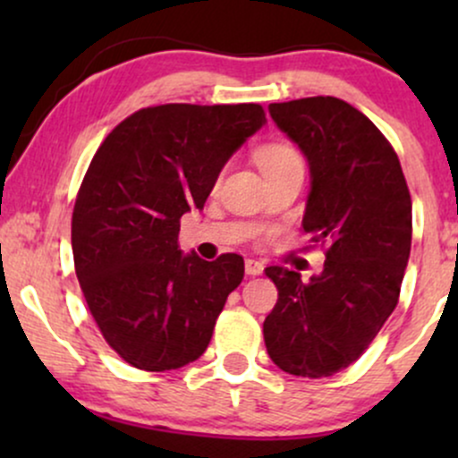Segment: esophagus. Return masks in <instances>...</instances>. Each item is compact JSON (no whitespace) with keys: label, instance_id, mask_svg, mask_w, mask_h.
Masks as SVG:
<instances>
[{"label":"esophagus","instance_id":"obj_1","mask_svg":"<svg viewBox=\"0 0 458 458\" xmlns=\"http://www.w3.org/2000/svg\"><path fill=\"white\" fill-rule=\"evenodd\" d=\"M262 269H265V265H262L260 260H256V259H247L245 260V273H247V276H260Z\"/></svg>","mask_w":458,"mask_h":458}]
</instances>
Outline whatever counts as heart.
Returning a JSON list of instances; mask_svg holds the SVG:
<instances>
[{"mask_svg":"<svg viewBox=\"0 0 458 458\" xmlns=\"http://www.w3.org/2000/svg\"><path fill=\"white\" fill-rule=\"evenodd\" d=\"M256 161H259L262 174H265V172L277 170V167L301 163V157H299V152L293 148V146L277 141V144L262 146V148L256 152Z\"/></svg>","mask_w":458,"mask_h":458,"instance_id":"obj_1","label":"heart"}]
</instances>
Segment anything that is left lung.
<instances>
[{"mask_svg":"<svg viewBox=\"0 0 458 458\" xmlns=\"http://www.w3.org/2000/svg\"><path fill=\"white\" fill-rule=\"evenodd\" d=\"M269 114L310 165L303 230L327 243L323 271L267 267L277 303L262 325L273 364L331 377L375 340L401 295L411 251V196L390 141L335 97L271 103Z\"/></svg>","mask_w":458,"mask_h":458,"instance_id":"obj_1","label":"left lung"}]
</instances>
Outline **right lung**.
<instances>
[{
    "instance_id": "1",
    "label": "right lung",
    "mask_w": 458,
    "mask_h": 458,
    "mask_svg": "<svg viewBox=\"0 0 458 458\" xmlns=\"http://www.w3.org/2000/svg\"><path fill=\"white\" fill-rule=\"evenodd\" d=\"M265 123L256 103L159 105L123 120L94 155L72 211V259L103 338L131 366L174 370L211 343L243 259L182 254L181 217L202 211Z\"/></svg>"
}]
</instances>
